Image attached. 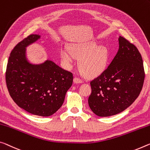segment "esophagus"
<instances>
[{"mask_svg":"<svg viewBox=\"0 0 150 150\" xmlns=\"http://www.w3.org/2000/svg\"><path fill=\"white\" fill-rule=\"evenodd\" d=\"M73 81H74V83H83V81L77 77H75Z\"/></svg>","mask_w":150,"mask_h":150,"instance_id":"esophagus-1","label":"esophagus"}]
</instances>
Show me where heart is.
I'll list each match as a JSON object with an SVG mask.
<instances>
[{
  "label": "heart",
  "mask_w": 150,
  "mask_h": 150,
  "mask_svg": "<svg viewBox=\"0 0 150 150\" xmlns=\"http://www.w3.org/2000/svg\"><path fill=\"white\" fill-rule=\"evenodd\" d=\"M72 53L63 49L62 59L66 65H71L75 55L79 59V65L83 72L87 76H93L101 73L106 67L109 59V51L105 47L99 46L96 42L77 44L71 47Z\"/></svg>",
  "instance_id": "heart-1"
}]
</instances>
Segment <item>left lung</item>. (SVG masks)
Segmentation results:
<instances>
[{
    "mask_svg": "<svg viewBox=\"0 0 150 150\" xmlns=\"http://www.w3.org/2000/svg\"><path fill=\"white\" fill-rule=\"evenodd\" d=\"M119 50L109 65L90 81L88 103L93 112L108 117L133 103L143 87L145 71L141 54L135 45L120 36Z\"/></svg>",
    "mask_w": 150,
    "mask_h": 150,
    "instance_id": "obj_1",
    "label": "left lung"
}]
</instances>
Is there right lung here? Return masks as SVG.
<instances>
[{
  "mask_svg": "<svg viewBox=\"0 0 150 150\" xmlns=\"http://www.w3.org/2000/svg\"><path fill=\"white\" fill-rule=\"evenodd\" d=\"M30 35L14 47L6 66L5 79L11 97L18 106L33 115L47 117L63 105L73 75L47 61L33 65L25 57V47L39 39Z\"/></svg>",
  "mask_w": 150,
  "mask_h": 150,
  "instance_id": "add662e5",
  "label": "right lung"
}]
</instances>
